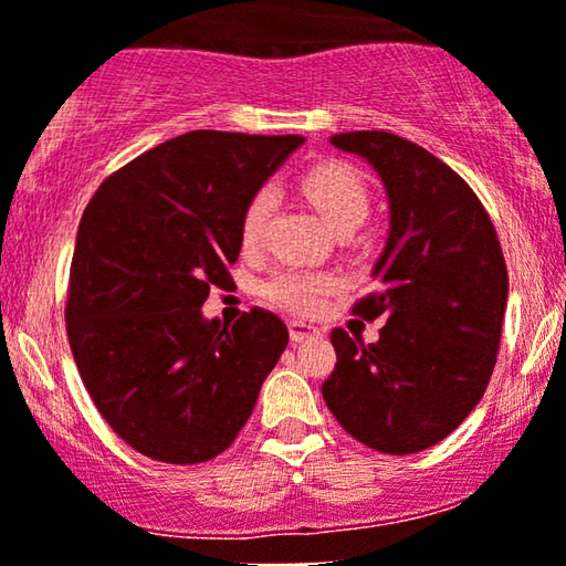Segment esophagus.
Wrapping results in <instances>:
<instances>
[{"mask_svg": "<svg viewBox=\"0 0 566 566\" xmlns=\"http://www.w3.org/2000/svg\"><path fill=\"white\" fill-rule=\"evenodd\" d=\"M321 331L315 328V326H311V323H305V321H290V336H292V342H305V338H311V336H318Z\"/></svg>", "mask_w": 566, "mask_h": 566, "instance_id": "obj_1", "label": "esophagus"}]
</instances>
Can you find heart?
Here are the masks:
<instances>
[{
  "label": "heart",
  "instance_id": "heart-1",
  "mask_svg": "<svg viewBox=\"0 0 566 566\" xmlns=\"http://www.w3.org/2000/svg\"><path fill=\"white\" fill-rule=\"evenodd\" d=\"M300 191L305 199L318 209L323 222L334 232H352L357 224L365 222L370 212V193L361 184L359 172L344 163H321L300 178ZM271 212V191L261 188L251 196L240 217V245H259L263 235V224ZM338 287V279L331 274H315V271L282 269L274 271L261 284V297L271 305L284 307L290 313L311 315L321 307L323 297Z\"/></svg>",
  "mask_w": 566,
  "mask_h": 566
}]
</instances>
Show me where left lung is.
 <instances>
[{
	"label": "left lung",
	"mask_w": 566,
	"mask_h": 566,
	"mask_svg": "<svg viewBox=\"0 0 566 566\" xmlns=\"http://www.w3.org/2000/svg\"><path fill=\"white\" fill-rule=\"evenodd\" d=\"M328 142L378 170L390 232L380 287L352 305L386 326L375 344L331 331L336 367L321 394L354 440L411 455L461 427L489 386L507 307L502 245L473 188L424 147L390 132Z\"/></svg>",
	"instance_id": "1"
}]
</instances>
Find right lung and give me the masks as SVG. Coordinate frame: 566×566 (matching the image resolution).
<instances>
[{
	"label": "right lung",
	"instance_id": "1",
	"mask_svg": "<svg viewBox=\"0 0 566 566\" xmlns=\"http://www.w3.org/2000/svg\"><path fill=\"white\" fill-rule=\"evenodd\" d=\"M297 134L188 132L111 172L82 214L66 336L95 409L153 461L193 465L228 450L290 331L253 307L205 321L228 290L240 217Z\"/></svg>",
	"mask_w": 566,
	"mask_h": 566
}]
</instances>
